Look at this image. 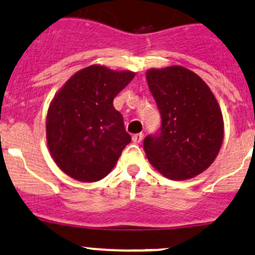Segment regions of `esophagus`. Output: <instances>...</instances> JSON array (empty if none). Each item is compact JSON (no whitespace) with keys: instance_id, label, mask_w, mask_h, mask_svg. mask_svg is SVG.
Returning a JSON list of instances; mask_svg holds the SVG:
<instances>
[{"instance_id":"1","label":"esophagus","mask_w":255,"mask_h":255,"mask_svg":"<svg viewBox=\"0 0 255 255\" xmlns=\"http://www.w3.org/2000/svg\"><path fill=\"white\" fill-rule=\"evenodd\" d=\"M142 138H143V133L142 132H140V133H135V135L132 136V141L135 143H140L141 141H142Z\"/></svg>"}]
</instances>
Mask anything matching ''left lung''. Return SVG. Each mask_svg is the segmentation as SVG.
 I'll list each match as a JSON object with an SVG mask.
<instances>
[{
	"mask_svg": "<svg viewBox=\"0 0 255 255\" xmlns=\"http://www.w3.org/2000/svg\"><path fill=\"white\" fill-rule=\"evenodd\" d=\"M148 88L161 113V128L143 140L149 163L172 180L200 174L215 161L224 140V119L209 86L182 66L151 69Z\"/></svg>",
	"mask_w": 255,
	"mask_h": 255,
	"instance_id": "8db88e82",
	"label": "left lung"
}]
</instances>
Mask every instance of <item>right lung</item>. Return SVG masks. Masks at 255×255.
Wrapping results in <instances>:
<instances>
[{"mask_svg":"<svg viewBox=\"0 0 255 255\" xmlns=\"http://www.w3.org/2000/svg\"><path fill=\"white\" fill-rule=\"evenodd\" d=\"M135 72L92 65L55 94L46 115V140L57 167L80 182L103 179L131 136L113 101Z\"/></svg>","mask_w":255,"mask_h":255,"instance_id":"1","label":"right lung"}]
</instances>
